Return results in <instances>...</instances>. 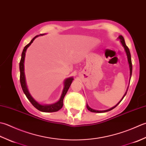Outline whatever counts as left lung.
Masks as SVG:
<instances>
[{
  "instance_id": "1",
  "label": "left lung",
  "mask_w": 146,
  "mask_h": 146,
  "mask_svg": "<svg viewBox=\"0 0 146 146\" xmlns=\"http://www.w3.org/2000/svg\"><path fill=\"white\" fill-rule=\"evenodd\" d=\"M118 39L120 40V43H121V45H122L123 47L124 48V50H125V51L126 55H127V56L128 63H129V68H130V79H129V81H130V78H131L132 72V60H131V55H130V51H129V48H128V47H127V46L126 45L125 42V40H124V38H123V37L122 36H121V35L119 36L118 38ZM128 88H127V91H126V92H125V93L124 94L123 96L122 97V98H121V100L117 104V105H116L115 106H114L113 107H112V108H110V109H108V110H94V109H93V108H90V107L89 106V105H88V103H87V105H86V107H87V108H88V110L89 111H91V112H94V113H105V112H107V111H110V110H111L115 108V107L117 106L118 105V104L121 102V100H122L123 99V98L125 97V96L127 93Z\"/></svg>"
}]
</instances>
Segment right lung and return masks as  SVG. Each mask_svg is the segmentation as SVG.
I'll list each match as a JSON object with an SVG mask.
<instances>
[{
  "instance_id": "right-lung-1",
  "label": "right lung",
  "mask_w": 146,
  "mask_h": 146,
  "mask_svg": "<svg viewBox=\"0 0 146 146\" xmlns=\"http://www.w3.org/2000/svg\"><path fill=\"white\" fill-rule=\"evenodd\" d=\"M44 35V34H41L40 35L36 36L35 37H34L31 40L30 43H29L27 45H26L25 46V48H24L23 51L22 52V55H21V58L20 63H19L20 82H21V88L23 89L24 93L25 94L26 96L27 97L28 100L31 102V103L36 108L42 112H55V111H58L59 110H60L62 108V106H63L64 98L65 96V94H66L67 92L68 91V90L69 89L70 86L71 85V84H72V81L74 80L73 77H69V78H67L64 80V89H63V91H62L60 100H59L57 102L53 104H50V105H41V104L36 102V101L34 98L32 97L31 94L29 93V90L27 87V84H26V78H25V65H24V63H25V58L26 50H27L28 47L31 45V44L33 42V41L35 40L36 38L39 36H43Z\"/></svg>"
}]
</instances>
